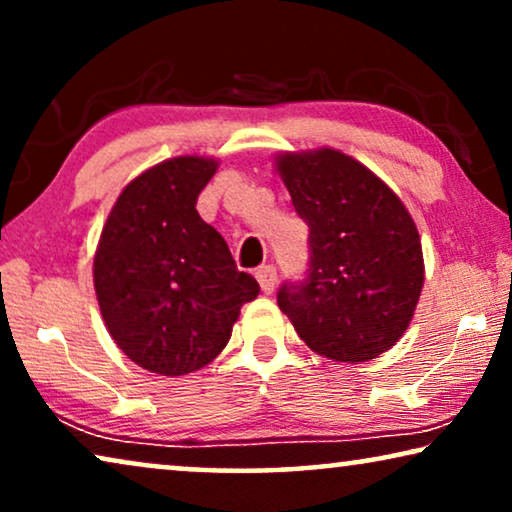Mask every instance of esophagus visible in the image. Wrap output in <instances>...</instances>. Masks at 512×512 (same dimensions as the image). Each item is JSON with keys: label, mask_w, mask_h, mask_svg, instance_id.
Masks as SVG:
<instances>
[{"label": "esophagus", "mask_w": 512, "mask_h": 512, "mask_svg": "<svg viewBox=\"0 0 512 512\" xmlns=\"http://www.w3.org/2000/svg\"><path fill=\"white\" fill-rule=\"evenodd\" d=\"M256 279H258V284H261L263 293H272L277 284V268L275 265H263V268L256 270Z\"/></svg>", "instance_id": "1"}]
</instances>
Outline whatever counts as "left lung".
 <instances>
[{
	"instance_id": "1",
	"label": "left lung",
	"mask_w": 512,
	"mask_h": 512,
	"mask_svg": "<svg viewBox=\"0 0 512 512\" xmlns=\"http://www.w3.org/2000/svg\"><path fill=\"white\" fill-rule=\"evenodd\" d=\"M277 172L310 228V268L279 286V310L312 352L375 359L405 333L422 293L415 221L382 179L335 149L284 153Z\"/></svg>"
}]
</instances>
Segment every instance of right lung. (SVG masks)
Here are the masks:
<instances>
[{
  "mask_svg": "<svg viewBox=\"0 0 512 512\" xmlns=\"http://www.w3.org/2000/svg\"><path fill=\"white\" fill-rule=\"evenodd\" d=\"M216 160H165L118 195L97 244L93 277L107 331L151 373L200 370L228 345L240 307L261 286L195 202Z\"/></svg>",
  "mask_w": 512,
  "mask_h": 512,
  "instance_id": "right-lung-1",
  "label": "right lung"
}]
</instances>
